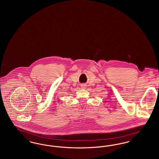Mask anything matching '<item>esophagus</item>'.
<instances>
[{
  "instance_id": "34e87169",
  "label": "esophagus",
  "mask_w": 159,
  "mask_h": 159,
  "mask_svg": "<svg viewBox=\"0 0 159 159\" xmlns=\"http://www.w3.org/2000/svg\"><path fill=\"white\" fill-rule=\"evenodd\" d=\"M82 86V88H84V87H85L84 86Z\"/></svg>"
}]
</instances>
